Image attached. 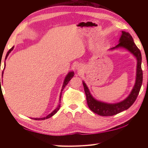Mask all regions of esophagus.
<instances>
[{"label": "esophagus", "mask_w": 148, "mask_h": 148, "mask_svg": "<svg viewBox=\"0 0 148 148\" xmlns=\"http://www.w3.org/2000/svg\"><path fill=\"white\" fill-rule=\"evenodd\" d=\"M79 67H79V66H78V68H77V69H78V70H79V69H80V68H79Z\"/></svg>", "instance_id": "1"}]
</instances>
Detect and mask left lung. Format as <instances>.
Returning a JSON list of instances; mask_svg holds the SVG:
<instances>
[{
    "label": "left lung",
    "instance_id": "8db88e82",
    "mask_svg": "<svg viewBox=\"0 0 148 148\" xmlns=\"http://www.w3.org/2000/svg\"><path fill=\"white\" fill-rule=\"evenodd\" d=\"M119 47H123L127 49L134 55L136 56L137 60V77L136 84L131 93L127 98L123 100L122 102L116 103H108L98 101L95 100L91 95L89 90L86 86V84L83 83L84 92L86 96V101L88 106L92 111L102 116H110L117 114L118 113L127 110L136 101L137 97L139 95L141 85L143 83V70L141 68V62H142V56L139 49L137 48L136 44L134 43L132 37L128 32L123 31L122 35L119 39V43L112 49H115Z\"/></svg>",
    "mask_w": 148,
    "mask_h": 148
}]
</instances>
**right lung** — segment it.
Masks as SVG:
<instances>
[{"label": "right lung", "instance_id": "add662e5", "mask_svg": "<svg viewBox=\"0 0 148 148\" xmlns=\"http://www.w3.org/2000/svg\"><path fill=\"white\" fill-rule=\"evenodd\" d=\"M13 48H14V46H12V48L9 50V51H8V53H7V54H6V56H5V59H6L7 58V57H8V56L9 55V53H10V52L12 51V49H13ZM2 74H3V72H2ZM74 76V72H69V73L67 75V76H66V77H65V80H64V84H63V86H62V91L61 92H62L63 91V90L64 89V88L65 87V86L67 85V84H68V83L69 82V81H70L71 79V78ZM0 84H1V79H0ZM61 95H62V92L60 93V98H61ZM60 104H58V108H56V109H55L54 111H53L51 114H49V115H48L46 116V117H45V118H32V119H36V120H44V119H48V118H49L50 117H51V116H53V115L54 114H55L56 112H57V111H58V110L60 109Z\"/></svg>", "mask_w": 148, "mask_h": 148}]
</instances>
